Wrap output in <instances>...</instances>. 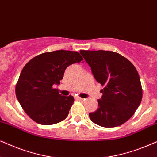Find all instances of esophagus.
<instances>
[{"label": "esophagus", "instance_id": "obj_1", "mask_svg": "<svg viewBox=\"0 0 157 157\" xmlns=\"http://www.w3.org/2000/svg\"><path fill=\"white\" fill-rule=\"evenodd\" d=\"M75 98H76V100H80V101H83V100H85L84 98L79 97V96H76V97H75Z\"/></svg>", "mask_w": 157, "mask_h": 157}]
</instances>
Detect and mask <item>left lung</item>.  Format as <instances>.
I'll list each match as a JSON object with an SVG mask.
<instances>
[{
  "mask_svg": "<svg viewBox=\"0 0 157 157\" xmlns=\"http://www.w3.org/2000/svg\"><path fill=\"white\" fill-rule=\"evenodd\" d=\"M98 83L104 86L98 108L90 119L102 127L119 126L127 121L141 101L142 89L134 66L123 56L109 51H81Z\"/></svg>",
  "mask_w": 157,
  "mask_h": 157,
  "instance_id": "obj_1",
  "label": "left lung"
}]
</instances>
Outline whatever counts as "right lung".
Instances as JSON below:
<instances>
[{
  "label": "right lung",
  "mask_w": 157,
  "mask_h": 157,
  "mask_svg": "<svg viewBox=\"0 0 157 157\" xmlns=\"http://www.w3.org/2000/svg\"><path fill=\"white\" fill-rule=\"evenodd\" d=\"M83 60L77 51L59 50L41 53L25 64L16 84V94L31 119L42 125H51L68 117L74 96H61L53 86L60 84L68 66Z\"/></svg>",
  "instance_id": "right-lung-1"
}]
</instances>
